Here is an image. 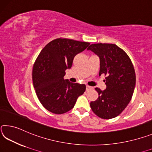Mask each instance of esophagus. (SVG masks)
I'll use <instances>...</instances> for the list:
<instances>
[{"mask_svg": "<svg viewBox=\"0 0 152 152\" xmlns=\"http://www.w3.org/2000/svg\"><path fill=\"white\" fill-rule=\"evenodd\" d=\"M92 89V88H91V86H86V90L87 91H88V90H89V89Z\"/></svg>", "mask_w": 152, "mask_h": 152, "instance_id": "esophagus-1", "label": "esophagus"}]
</instances>
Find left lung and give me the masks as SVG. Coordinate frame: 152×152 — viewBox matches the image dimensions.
Here are the masks:
<instances>
[{"label": "left lung", "instance_id": "1", "mask_svg": "<svg viewBox=\"0 0 152 152\" xmlns=\"http://www.w3.org/2000/svg\"><path fill=\"white\" fill-rule=\"evenodd\" d=\"M99 58V75L104 74L106 88L91 102L92 111L99 118L110 119L118 116L127 106L135 86V72L130 58L116 44H94L88 47Z\"/></svg>", "mask_w": 152, "mask_h": 152}]
</instances>
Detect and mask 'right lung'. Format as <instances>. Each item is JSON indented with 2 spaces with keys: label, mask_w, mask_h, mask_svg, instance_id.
<instances>
[{
  "label": "right lung",
  "mask_w": 152,
  "mask_h": 152,
  "mask_svg": "<svg viewBox=\"0 0 152 152\" xmlns=\"http://www.w3.org/2000/svg\"><path fill=\"white\" fill-rule=\"evenodd\" d=\"M89 44L57 38L42 50L34 64L32 79L37 97L46 110L56 114L65 113L85 92V84L71 83L64 76L66 69L71 68L74 57Z\"/></svg>",
  "instance_id": "1"
}]
</instances>
